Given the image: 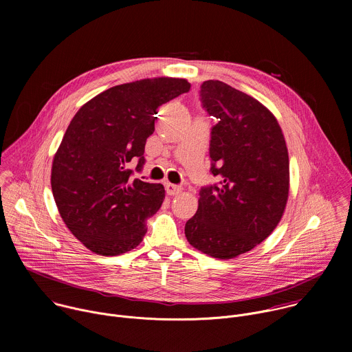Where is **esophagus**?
Returning <instances> with one entry per match:
<instances>
[{
    "label": "esophagus",
    "mask_w": 352,
    "mask_h": 352,
    "mask_svg": "<svg viewBox=\"0 0 352 352\" xmlns=\"http://www.w3.org/2000/svg\"><path fill=\"white\" fill-rule=\"evenodd\" d=\"M166 190L168 195L174 196L178 195L179 192H182V186L181 185H174V184H166Z\"/></svg>",
    "instance_id": "esophagus-1"
}]
</instances>
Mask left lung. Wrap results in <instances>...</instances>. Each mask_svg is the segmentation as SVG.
<instances>
[{
  "label": "left lung",
  "instance_id": "left-lung-1",
  "mask_svg": "<svg viewBox=\"0 0 352 352\" xmlns=\"http://www.w3.org/2000/svg\"><path fill=\"white\" fill-rule=\"evenodd\" d=\"M200 100L219 121L209 152L219 182L200 189L185 236L200 252L231 259L263 242L280 223L289 189L288 150L276 117L256 98L206 80Z\"/></svg>",
  "mask_w": 352,
  "mask_h": 352
}]
</instances>
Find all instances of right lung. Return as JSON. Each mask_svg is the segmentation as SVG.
<instances>
[{
  "mask_svg": "<svg viewBox=\"0 0 352 352\" xmlns=\"http://www.w3.org/2000/svg\"><path fill=\"white\" fill-rule=\"evenodd\" d=\"M190 83L153 78L97 94L72 118L52 168V189L69 231L91 252L117 256L136 248L166 197L162 184L132 178L144 164L157 109Z\"/></svg>",
  "mask_w": 352,
  "mask_h": 352,
  "instance_id": "obj_1",
  "label": "right lung"
}]
</instances>
